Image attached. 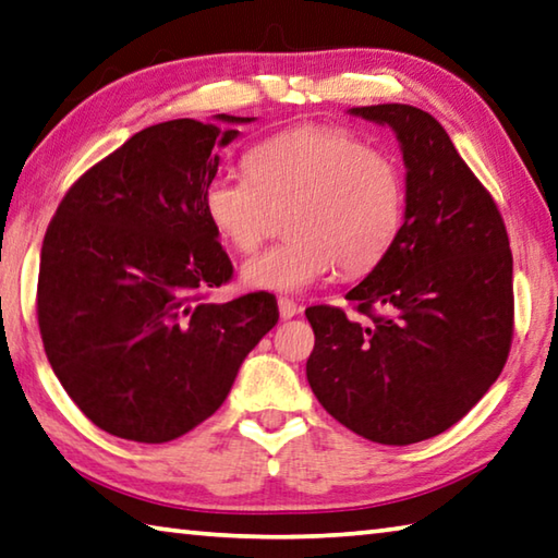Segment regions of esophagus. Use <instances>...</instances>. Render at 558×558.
<instances>
[{"instance_id": "34e87169", "label": "esophagus", "mask_w": 558, "mask_h": 558, "mask_svg": "<svg viewBox=\"0 0 558 558\" xmlns=\"http://www.w3.org/2000/svg\"><path fill=\"white\" fill-rule=\"evenodd\" d=\"M277 306H279V315L283 320H289V318H293V315H296L301 308L296 306V303H293L291 299H287V296H281L279 301H277Z\"/></svg>"}]
</instances>
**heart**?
Returning a JSON list of instances; mask_svg holds the SVG:
<instances>
[{
	"mask_svg": "<svg viewBox=\"0 0 558 558\" xmlns=\"http://www.w3.org/2000/svg\"><path fill=\"white\" fill-rule=\"evenodd\" d=\"M204 208L238 252L262 245L279 216L289 243L243 265L257 291L299 293L342 269L364 275L401 233L405 180L391 155L335 125H299L257 143L245 174H216Z\"/></svg>",
	"mask_w": 558,
	"mask_h": 558,
	"instance_id": "b5f03b06",
	"label": "heart"
}]
</instances>
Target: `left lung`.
<instances>
[{
    "instance_id": "left-lung-1",
    "label": "left lung",
    "mask_w": 558,
    "mask_h": 558,
    "mask_svg": "<svg viewBox=\"0 0 558 558\" xmlns=\"http://www.w3.org/2000/svg\"><path fill=\"white\" fill-rule=\"evenodd\" d=\"M350 113L396 133L405 216L388 255L344 296L369 323L335 306L306 311L315 332L306 376L338 423L403 447L459 423L500 376L512 342V252L496 202L437 119L408 104Z\"/></svg>"
}]
</instances>
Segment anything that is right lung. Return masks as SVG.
<instances>
[{"label":"right lung","instance_id":"obj_1","mask_svg":"<svg viewBox=\"0 0 558 558\" xmlns=\"http://www.w3.org/2000/svg\"><path fill=\"white\" fill-rule=\"evenodd\" d=\"M228 122L150 125L70 186L44 238L38 328L62 388L94 425L162 445L223 405L240 364L279 320L267 291L204 293L233 277L204 208Z\"/></svg>","mask_w":558,"mask_h":558}]
</instances>
